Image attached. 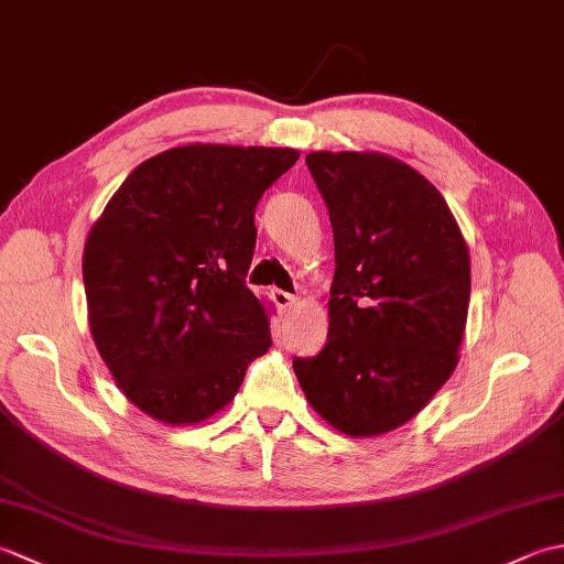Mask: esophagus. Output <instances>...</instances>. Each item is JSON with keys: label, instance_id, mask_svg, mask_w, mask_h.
Here are the masks:
<instances>
[{"label": "esophagus", "instance_id": "obj_1", "mask_svg": "<svg viewBox=\"0 0 564 564\" xmlns=\"http://www.w3.org/2000/svg\"><path fill=\"white\" fill-rule=\"evenodd\" d=\"M271 301H273L275 307L281 310V313H289V310L295 305V295L285 293V291H281V289H273V291H271Z\"/></svg>", "mask_w": 564, "mask_h": 564}]
</instances>
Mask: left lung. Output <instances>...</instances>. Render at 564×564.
Listing matches in <instances>:
<instances>
[{
  "label": "left lung",
  "mask_w": 564,
  "mask_h": 564,
  "mask_svg": "<svg viewBox=\"0 0 564 564\" xmlns=\"http://www.w3.org/2000/svg\"><path fill=\"white\" fill-rule=\"evenodd\" d=\"M334 232L327 344L293 358L307 402L346 436L422 412L458 364L470 254L438 188L388 154L310 152Z\"/></svg>",
  "instance_id": "left-lung-1"
}]
</instances>
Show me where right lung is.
<instances>
[{"label": "right lung", "instance_id": "obj_1", "mask_svg": "<svg viewBox=\"0 0 564 564\" xmlns=\"http://www.w3.org/2000/svg\"><path fill=\"white\" fill-rule=\"evenodd\" d=\"M291 148L184 145L128 174L84 245L89 329L118 388L164 424L227 406L271 346L247 289L254 210Z\"/></svg>", "mask_w": 564, "mask_h": 564}]
</instances>
